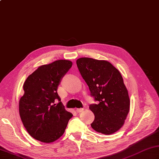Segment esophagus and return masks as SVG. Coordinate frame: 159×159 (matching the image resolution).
Segmentation results:
<instances>
[{
	"label": "esophagus",
	"instance_id": "34e87169",
	"mask_svg": "<svg viewBox=\"0 0 159 159\" xmlns=\"http://www.w3.org/2000/svg\"><path fill=\"white\" fill-rule=\"evenodd\" d=\"M83 110H84V108H80V109H76V112L77 113H81Z\"/></svg>",
	"mask_w": 159,
	"mask_h": 159
}]
</instances>
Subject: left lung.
Wrapping results in <instances>:
<instances>
[{
	"label": "left lung",
	"instance_id": "1",
	"mask_svg": "<svg viewBox=\"0 0 159 159\" xmlns=\"http://www.w3.org/2000/svg\"><path fill=\"white\" fill-rule=\"evenodd\" d=\"M91 96L98 104H90L95 116L91 124L98 133L111 134L124 124L130 109V99L119 70L107 61L83 57L76 60Z\"/></svg>",
	"mask_w": 159,
	"mask_h": 159
}]
</instances>
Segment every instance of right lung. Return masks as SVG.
Returning a JSON list of instances; mask_svg holds the SVG:
<instances>
[{"label":"right lung","mask_w":159,"mask_h":159,"mask_svg":"<svg viewBox=\"0 0 159 159\" xmlns=\"http://www.w3.org/2000/svg\"><path fill=\"white\" fill-rule=\"evenodd\" d=\"M72 66L68 60H57L39 66L23 85L25 93L19 102L24 126L34 139L43 143L58 139L73 115L67 111L57 93L62 78ZM59 102L55 104L56 100Z\"/></svg>","instance_id":"obj_1"}]
</instances>
